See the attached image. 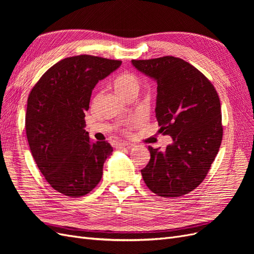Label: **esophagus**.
I'll return each mask as SVG.
<instances>
[{
    "label": "esophagus",
    "instance_id": "1",
    "mask_svg": "<svg viewBox=\"0 0 254 254\" xmlns=\"http://www.w3.org/2000/svg\"><path fill=\"white\" fill-rule=\"evenodd\" d=\"M126 146H128V143H126V142H117V143H115V147H117V148L126 147Z\"/></svg>",
    "mask_w": 254,
    "mask_h": 254
}]
</instances>
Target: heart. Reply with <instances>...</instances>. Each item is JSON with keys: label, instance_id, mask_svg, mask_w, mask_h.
Listing matches in <instances>:
<instances>
[{"label": "heart", "instance_id": "obj_1", "mask_svg": "<svg viewBox=\"0 0 254 254\" xmlns=\"http://www.w3.org/2000/svg\"><path fill=\"white\" fill-rule=\"evenodd\" d=\"M114 87L120 95L127 98L131 95L136 96L139 94L141 89V81L134 73L125 72L121 74L119 77L115 79ZM129 125H126V128L124 129L126 132L127 129L129 128Z\"/></svg>", "mask_w": 254, "mask_h": 254}]
</instances>
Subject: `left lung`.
<instances>
[{
    "mask_svg": "<svg viewBox=\"0 0 254 254\" xmlns=\"http://www.w3.org/2000/svg\"><path fill=\"white\" fill-rule=\"evenodd\" d=\"M131 63L157 81L159 131L173 137L164 151L148 146L150 160L141 171L144 182L161 197L187 195L203 181L220 147L217 92L200 71L178 57Z\"/></svg>",
    "mask_w": 254,
    "mask_h": 254,
    "instance_id": "obj_1",
    "label": "left lung"
}]
</instances>
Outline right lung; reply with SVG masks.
Returning a JSON list of instances; mask_svg holds the SVG:
<instances>
[{
    "instance_id": "add662e5",
    "label": "right lung",
    "mask_w": 254,
    "mask_h": 254,
    "mask_svg": "<svg viewBox=\"0 0 254 254\" xmlns=\"http://www.w3.org/2000/svg\"><path fill=\"white\" fill-rule=\"evenodd\" d=\"M121 64V60L91 55L67 57L51 66L28 95L25 129L30 151L45 180L65 196H84L102 179L113 148L106 141L90 140L84 111L98 80Z\"/></svg>"
}]
</instances>
